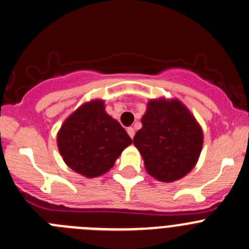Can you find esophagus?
Instances as JSON below:
<instances>
[{
  "label": "esophagus",
  "mask_w": 249,
  "mask_h": 249,
  "mask_svg": "<svg viewBox=\"0 0 249 249\" xmlns=\"http://www.w3.org/2000/svg\"><path fill=\"white\" fill-rule=\"evenodd\" d=\"M127 133H128V136L131 137V138H133V137H134V128H132V127L127 128Z\"/></svg>",
  "instance_id": "34e87169"
}]
</instances>
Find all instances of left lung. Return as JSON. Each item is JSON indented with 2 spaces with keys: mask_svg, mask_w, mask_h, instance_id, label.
Returning a JSON list of instances; mask_svg holds the SVG:
<instances>
[{
  "mask_svg": "<svg viewBox=\"0 0 249 249\" xmlns=\"http://www.w3.org/2000/svg\"><path fill=\"white\" fill-rule=\"evenodd\" d=\"M142 124L133 144L150 176L161 182H174L196 166L202 151L203 131L181 101L150 100Z\"/></svg>",
  "mask_w": 249,
  "mask_h": 249,
  "instance_id": "obj_1",
  "label": "left lung"
}]
</instances>
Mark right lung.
<instances>
[{
    "instance_id": "obj_1",
    "label": "right lung",
    "mask_w": 249,
    "mask_h": 249,
    "mask_svg": "<svg viewBox=\"0 0 249 249\" xmlns=\"http://www.w3.org/2000/svg\"><path fill=\"white\" fill-rule=\"evenodd\" d=\"M132 139L105 111L103 100L83 104L63 122L57 146L63 161L88 178L107 172Z\"/></svg>"
}]
</instances>
